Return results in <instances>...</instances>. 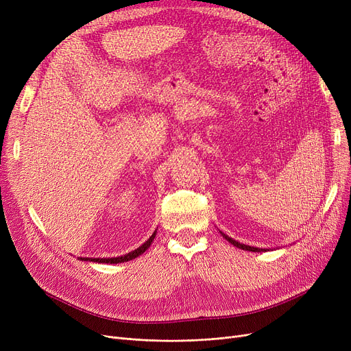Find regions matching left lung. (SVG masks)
<instances>
[{"mask_svg":"<svg viewBox=\"0 0 351 351\" xmlns=\"http://www.w3.org/2000/svg\"><path fill=\"white\" fill-rule=\"evenodd\" d=\"M222 233V232H220ZM222 236L226 239V241L229 242V243H232L233 246H236V247H239V249H243V250H249V252H266L267 249H261V247H253V246H247V245H243V243H241V242H236L234 239H232V237H229L228 234H225V233H222Z\"/></svg>","mask_w":351,"mask_h":351,"instance_id":"8db88e82","label":"left lung"}]
</instances>
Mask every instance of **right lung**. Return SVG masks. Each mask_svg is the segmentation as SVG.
Listing matches in <instances>:
<instances>
[{
    "label": "right lung",
    "instance_id": "1",
    "mask_svg": "<svg viewBox=\"0 0 351 351\" xmlns=\"http://www.w3.org/2000/svg\"><path fill=\"white\" fill-rule=\"evenodd\" d=\"M155 234H156V232H154V234L147 239V241L142 245V246H139L138 249H135L134 252H131V253H128V254H123V256H119V257H108V259H105V257H102V259H94V257H80L81 261H89V262H98V263H110V265H115V263H123V262H128V261H132V259H135V257H138V256H141L147 247L151 246V243L154 242V239H155Z\"/></svg>",
    "mask_w": 351,
    "mask_h": 351
}]
</instances>
